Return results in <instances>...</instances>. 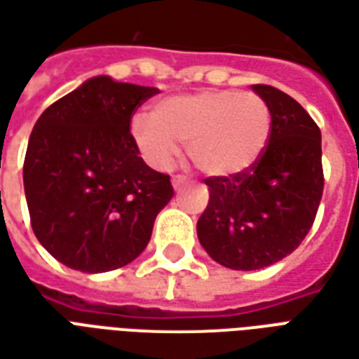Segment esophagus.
<instances>
[{"label":"esophagus","instance_id":"esophagus-1","mask_svg":"<svg viewBox=\"0 0 359 359\" xmlns=\"http://www.w3.org/2000/svg\"><path fill=\"white\" fill-rule=\"evenodd\" d=\"M171 182H172V188H175V190H179L180 187H184V184H187V177H182V175H175V177L171 179Z\"/></svg>","mask_w":359,"mask_h":359}]
</instances>
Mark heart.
<instances>
[{"label": "heart", "mask_w": 359, "mask_h": 359, "mask_svg": "<svg viewBox=\"0 0 359 359\" xmlns=\"http://www.w3.org/2000/svg\"><path fill=\"white\" fill-rule=\"evenodd\" d=\"M271 128L269 103L241 90L171 95L151 107V117L130 118L134 146L154 169L167 171L184 144L190 163L217 179L250 171L267 149Z\"/></svg>", "instance_id": "obj_1"}]
</instances>
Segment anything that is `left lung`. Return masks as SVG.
Listing matches in <instances>:
<instances>
[{"mask_svg":"<svg viewBox=\"0 0 359 359\" xmlns=\"http://www.w3.org/2000/svg\"><path fill=\"white\" fill-rule=\"evenodd\" d=\"M269 103L267 149L250 171L205 179L208 208L198 238L211 259L234 271H256L292 254L313 225L323 196L321 130L285 92L254 84Z\"/></svg>","mask_w":359,"mask_h":359,"instance_id":"obj_1","label":"left lung"}]
</instances>
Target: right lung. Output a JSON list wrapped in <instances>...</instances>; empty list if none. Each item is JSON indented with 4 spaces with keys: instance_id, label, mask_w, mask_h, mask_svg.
<instances>
[{
    "instance_id": "right-lung-1",
    "label": "right lung",
    "mask_w": 359,
    "mask_h": 359,
    "mask_svg": "<svg viewBox=\"0 0 359 359\" xmlns=\"http://www.w3.org/2000/svg\"><path fill=\"white\" fill-rule=\"evenodd\" d=\"M159 90L94 76L36 121L22 167L30 225L57 262L82 273L130 264L172 198L130 136L134 111Z\"/></svg>"
}]
</instances>
